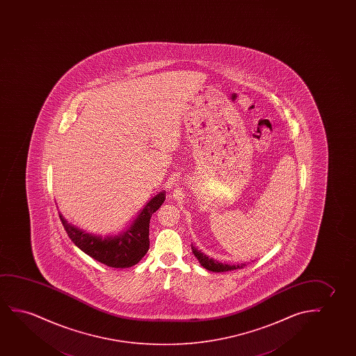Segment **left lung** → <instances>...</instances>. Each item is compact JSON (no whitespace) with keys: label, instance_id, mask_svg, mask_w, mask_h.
Here are the masks:
<instances>
[{"label":"left lung","instance_id":"8db88e82","mask_svg":"<svg viewBox=\"0 0 356 356\" xmlns=\"http://www.w3.org/2000/svg\"><path fill=\"white\" fill-rule=\"evenodd\" d=\"M192 252L195 254V258L198 259L200 265H202L203 268H207V270L213 271V273H224V271H231V270H237V268H243L244 266H247V264L229 265V264L219 263V261H216L214 259L207 257V255H205L204 253H202L200 250H197V248H195L193 245H192ZM254 261H255V260H254Z\"/></svg>","mask_w":356,"mask_h":356}]
</instances>
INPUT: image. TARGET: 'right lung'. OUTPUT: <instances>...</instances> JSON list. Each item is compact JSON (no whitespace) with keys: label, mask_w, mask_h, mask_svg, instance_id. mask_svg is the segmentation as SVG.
<instances>
[{"label":"right lung","mask_w":356,"mask_h":356,"mask_svg":"<svg viewBox=\"0 0 356 356\" xmlns=\"http://www.w3.org/2000/svg\"><path fill=\"white\" fill-rule=\"evenodd\" d=\"M165 200V192L152 198L151 202L142 210L130 229L118 237L102 238L98 236L83 232V229L69 224L63 215L59 219L65 232L73 243L91 258L109 268H130L136 265L149 249V220L152 215L161 208Z\"/></svg>","instance_id":"1"}]
</instances>
